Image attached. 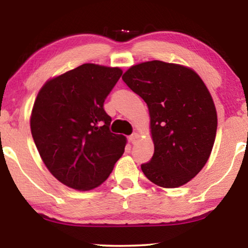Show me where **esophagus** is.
<instances>
[{
	"label": "esophagus",
	"mask_w": 248,
	"mask_h": 248,
	"mask_svg": "<svg viewBox=\"0 0 248 248\" xmlns=\"http://www.w3.org/2000/svg\"><path fill=\"white\" fill-rule=\"evenodd\" d=\"M127 139H128V141L131 142V143H135V141H137V139H138V134L133 133L132 135H130V137H128Z\"/></svg>",
	"instance_id": "1"
}]
</instances>
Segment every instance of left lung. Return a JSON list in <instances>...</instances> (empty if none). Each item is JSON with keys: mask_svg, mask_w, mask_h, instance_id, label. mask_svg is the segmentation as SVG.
Wrapping results in <instances>:
<instances>
[{"mask_svg": "<svg viewBox=\"0 0 248 248\" xmlns=\"http://www.w3.org/2000/svg\"><path fill=\"white\" fill-rule=\"evenodd\" d=\"M122 79L147 104L155 152L141 165L155 185L175 188L191 181L208 161L217 133L212 97L198 74L178 64L151 61Z\"/></svg>", "mask_w": 248, "mask_h": 248, "instance_id": "8db88e82", "label": "left lung"}]
</instances>
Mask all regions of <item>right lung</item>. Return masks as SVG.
<instances>
[{
    "instance_id": "add662e5",
    "label": "right lung",
    "mask_w": 248,
    "mask_h": 248,
    "mask_svg": "<svg viewBox=\"0 0 248 248\" xmlns=\"http://www.w3.org/2000/svg\"><path fill=\"white\" fill-rule=\"evenodd\" d=\"M122 73L118 67L82 64L47 81L37 94L32 139L48 170L69 187L99 186L124 154L126 139L111 133L104 109Z\"/></svg>"
}]
</instances>
